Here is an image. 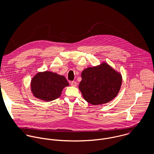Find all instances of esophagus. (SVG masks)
I'll return each mask as SVG.
<instances>
[{
	"label": "esophagus",
	"mask_w": 154,
	"mask_h": 154,
	"mask_svg": "<svg viewBox=\"0 0 154 154\" xmlns=\"http://www.w3.org/2000/svg\"><path fill=\"white\" fill-rule=\"evenodd\" d=\"M71 85L73 86V87H76L77 85V82L76 81H72L71 83H70Z\"/></svg>",
	"instance_id": "obj_1"
}]
</instances>
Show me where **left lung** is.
I'll return each instance as SVG.
<instances>
[{"label": "left lung", "instance_id": "8db88e82", "mask_svg": "<svg viewBox=\"0 0 154 154\" xmlns=\"http://www.w3.org/2000/svg\"><path fill=\"white\" fill-rule=\"evenodd\" d=\"M79 88L84 98L92 105L110 102L118 94L122 85L121 74L107 63L88 67L81 73Z\"/></svg>", "mask_w": 154, "mask_h": 154}]
</instances>
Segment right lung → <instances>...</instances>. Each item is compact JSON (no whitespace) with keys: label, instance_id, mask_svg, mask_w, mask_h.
I'll list each match as a JSON object with an SVG mask.
<instances>
[{"label":"right lung","instance_id":"add662e5","mask_svg":"<svg viewBox=\"0 0 154 154\" xmlns=\"http://www.w3.org/2000/svg\"><path fill=\"white\" fill-rule=\"evenodd\" d=\"M67 86H69V83L65 76L48 71L38 73L31 83L33 95L45 101L59 98L63 89Z\"/></svg>","mask_w":154,"mask_h":154}]
</instances>
